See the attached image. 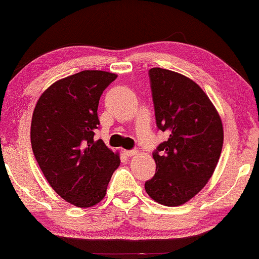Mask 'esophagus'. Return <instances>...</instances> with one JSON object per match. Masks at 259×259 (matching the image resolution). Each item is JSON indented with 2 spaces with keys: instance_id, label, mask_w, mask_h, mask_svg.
Returning a JSON list of instances; mask_svg holds the SVG:
<instances>
[{
  "instance_id": "1",
  "label": "esophagus",
  "mask_w": 259,
  "mask_h": 259,
  "mask_svg": "<svg viewBox=\"0 0 259 259\" xmlns=\"http://www.w3.org/2000/svg\"><path fill=\"white\" fill-rule=\"evenodd\" d=\"M123 153H125L127 157H132V155H136L138 153V150H136V148H134V150H125Z\"/></svg>"
}]
</instances>
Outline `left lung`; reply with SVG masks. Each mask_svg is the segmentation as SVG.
<instances>
[{"mask_svg": "<svg viewBox=\"0 0 259 259\" xmlns=\"http://www.w3.org/2000/svg\"><path fill=\"white\" fill-rule=\"evenodd\" d=\"M155 121L168 138L153 152L155 175L145 183L152 199L179 206L213 175L223 147V125L210 99L189 77L162 68L148 70Z\"/></svg>", "mask_w": 259, "mask_h": 259, "instance_id": "left-lung-1", "label": "left lung"}]
</instances>
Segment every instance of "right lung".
Returning <instances> with one entry per match:
<instances>
[{
    "label": "right lung",
    "mask_w": 259,
    "mask_h": 259,
    "mask_svg": "<svg viewBox=\"0 0 259 259\" xmlns=\"http://www.w3.org/2000/svg\"><path fill=\"white\" fill-rule=\"evenodd\" d=\"M113 73L82 70L53 83L38 99L30 127L35 159L53 190L79 207L100 203L119 155L101 139L98 106Z\"/></svg>",
    "instance_id": "obj_1"
}]
</instances>
